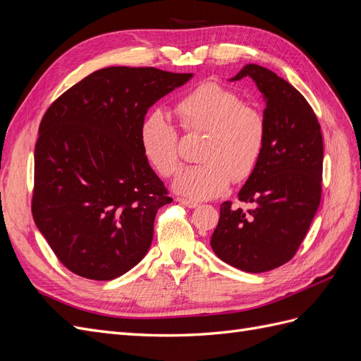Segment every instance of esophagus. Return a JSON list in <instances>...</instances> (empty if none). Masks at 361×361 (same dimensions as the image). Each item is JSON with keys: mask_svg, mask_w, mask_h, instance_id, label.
Returning a JSON list of instances; mask_svg holds the SVG:
<instances>
[{"mask_svg": "<svg viewBox=\"0 0 361 361\" xmlns=\"http://www.w3.org/2000/svg\"><path fill=\"white\" fill-rule=\"evenodd\" d=\"M178 202H179L180 204H183V206L191 207V209H194V207H197V206H199V203H197V202H192V200H188V199H182V197H179V199H178Z\"/></svg>", "mask_w": 361, "mask_h": 361, "instance_id": "34e87169", "label": "esophagus"}]
</instances>
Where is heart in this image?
Here are the masks:
<instances>
[{
	"label": "heart",
	"mask_w": 361,
	"mask_h": 361,
	"mask_svg": "<svg viewBox=\"0 0 361 361\" xmlns=\"http://www.w3.org/2000/svg\"><path fill=\"white\" fill-rule=\"evenodd\" d=\"M188 134H203L197 166L183 169L173 187L194 200L223 194L231 182H244L255 173L267 143V120L253 105L228 87L207 81L185 94L174 106ZM140 147L162 176L180 166L178 130L162 111L147 114L140 123Z\"/></svg>",
	"instance_id": "1"
}]
</instances>
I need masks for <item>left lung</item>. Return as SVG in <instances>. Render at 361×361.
I'll return each mask as SVG.
<instances>
[{"label": "left lung", "mask_w": 361, "mask_h": 361, "mask_svg": "<svg viewBox=\"0 0 361 361\" xmlns=\"http://www.w3.org/2000/svg\"><path fill=\"white\" fill-rule=\"evenodd\" d=\"M244 76L264 94L267 143L238 194L253 209L224 202L211 247L226 264L256 274L289 262L307 233L321 203L324 143L316 114L293 85L259 64L231 81Z\"/></svg>", "instance_id": "1"}]
</instances>
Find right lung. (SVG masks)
<instances>
[{
	"instance_id": "obj_1",
	"label": "right lung",
	"mask_w": 361,
	"mask_h": 361,
	"mask_svg": "<svg viewBox=\"0 0 361 361\" xmlns=\"http://www.w3.org/2000/svg\"><path fill=\"white\" fill-rule=\"evenodd\" d=\"M191 78L155 68H105L71 87L43 116L31 211L73 274L113 280L146 256L155 215L173 199L141 152L140 123Z\"/></svg>"
}]
</instances>
